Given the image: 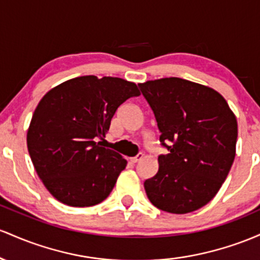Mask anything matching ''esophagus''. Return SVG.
I'll return each mask as SVG.
<instances>
[{
    "label": "esophagus",
    "mask_w": 260,
    "mask_h": 260,
    "mask_svg": "<svg viewBox=\"0 0 260 260\" xmlns=\"http://www.w3.org/2000/svg\"><path fill=\"white\" fill-rule=\"evenodd\" d=\"M142 158H144V154L138 153L135 157H133V158H131V162H133V163H138L139 161H141Z\"/></svg>",
    "instance_id": "obj_1"
}]
</instances>
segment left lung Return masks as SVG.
I'll use <instances>...</instances> for the list:
<instances>
[{
  "instance_id": "1",
  "label": "left lung",
  "mask_w": 260,
  "mask_h": 260,
  "mask_svg": "<svg viewBox=\"0 0 260 260\" xmlns=\"http://www.w3.org/2000/svg\"><path fill=\"white\" fill-rule=\"evenodd\" d=\"M156 118L158 172L144 183L148 200L171 214L203 208L223 184L236 156L237 120L220 93L178 77L139 84Z\"/></svg>"
}]
</instances>
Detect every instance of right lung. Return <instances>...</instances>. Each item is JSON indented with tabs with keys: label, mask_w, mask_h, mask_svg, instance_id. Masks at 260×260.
I'll use <instances>...</instances> for the list:
<instances>
[{
	"label": "right lung",
	"mask_w": 260,
	"mask_h": 260,
	"mask_svg": "<svg viewBox=\"0 0 260 260\" xmlns=\"http://www.w3.org/2000/svg\"><path fill=\"white\" fill-rule=\"evenodd\" d=\"M138 95V86L122 78L82 76L42 98L27 146L38 176L55 199L75 208L107 199L126 159L98 139L106 136L116 109Z\"/></svg>",
	"instance_id": "add662e5"
}]
</instances>
